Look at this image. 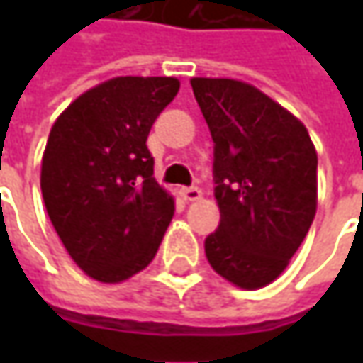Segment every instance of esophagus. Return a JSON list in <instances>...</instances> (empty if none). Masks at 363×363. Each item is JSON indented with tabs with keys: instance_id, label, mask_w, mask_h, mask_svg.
I'll use <instances>...</instances> for the list:
<instances>
[{
	"instance_id": "1",
	"label": "esophagus",
	"mask_w": 363,
	"mask_h": 363,
	"mask_svg": "<svg viewBox=\"0 0 363 363\" xmlns=\"http://www.w3.org/2000/svg\"><path fill=\"white\" fill-rule=\"evenodd\" d=\"M182 198L186 200V202H198L200 198H202V191L198 188H182Z\"/></svg>"
}]
</instances>
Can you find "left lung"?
<instances>
[{
	"instance_id": "1",
	"label": "left lung",
	"mask_w": 363,
	"mask_h": 363,
	"mask_svg": "<svg viewBox=\"0 0 363 363\" xmlns=\"http://www.w3.org/2000/svg\"><path fill=\"white\" fill-rule=\"evenodd\" d=\"M214 141L220 226L206 238L212 269L234 286L271 285L317 210V151L305 125L257 86L191 78Z\"/></svg>"
}]
</instances>
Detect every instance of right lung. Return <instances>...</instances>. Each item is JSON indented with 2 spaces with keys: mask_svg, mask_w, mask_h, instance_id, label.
I'll return each instance as SVG.
<instances>
[{
  "mask_svg": "<svg viewBox=\"0 0 363 363\" xmlns=\"http://www.w3.org/2000/svg\"><path fill=\"white\" fill-rule=\"evenodd\" d=\"M177 91L174 77L111 78L82 92L50 129L40 174L46 212L78 269L99 283L143 271L174 218L147 135Z\"/></svg>",
  "mask_w": 363,
  "mask_h": 363,
  "instance_id": "obj_1",
  "label": "right lung"
}]
</instances>
